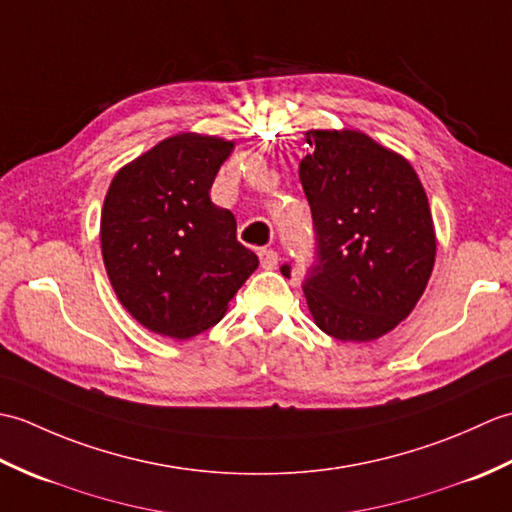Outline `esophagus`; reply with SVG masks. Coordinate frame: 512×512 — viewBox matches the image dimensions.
Here are the masks:
<instances>
[{
	"instance_id": "obj_1",
	"label": "esophagus",
	"mask_w": 512,
	"mask_h": 512,
	"mask_svg": "<svg viewBox=\"0 0 512 512\" xmlns=\"http://www.w3.org/2000/svg\"><path fill=\"white\" fill-rule=\"evenodd\" d=\"M259 262H262V268L273 270L279 264V253L273 248H262L259 250Z\"/></svg>"
}]
</instances>
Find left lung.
I'll return each mask as SVG.
<instances>
[{
	"mask_svg": "<svg viewBox=\"0 0 512 512\" xmlns=\"http://www.w3.org/2000/svg\"><path fill=\"white\" fill-rule=\"evenodd\" d=\"M299 180L317 250L303 281L319 328L374 341L409 317L436 262L429 200L409 162L352 129H310ZM290 277V266H281Z\"/></svg>",
	"mask_w": 512,
	"mask_h": 512,
	"instance_id": "obj_1",
	"label": "left lung"
}]
</instances>
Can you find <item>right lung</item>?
I'll return each instance as SVG.
<instances>
[{"mask_svg":"<svg viewBox=\"0 0 512 512\" xmlns=\"http://www.w3.org/2000/svg\"><path fill=\"white\" fill-rule=\"evenodd\" d=\"M231 140L165 138L116 173L101 250L118 301L147 330L191 339L224 317L259 259L237 242L235 215L211 202Z\"/></svg>","mask_w":512,"mask_h":512,"instance_id":"1","label":"right lung"}]
</instances>
